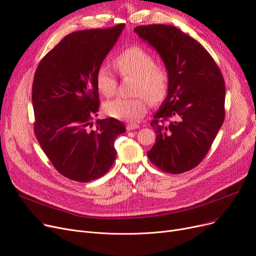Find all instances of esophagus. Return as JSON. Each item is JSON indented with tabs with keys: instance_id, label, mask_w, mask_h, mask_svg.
Instances as JSON below:
<instances>
[{
	"instance_id": "1",
	"label": "esophagus",
	"mask_w": 256,
	"mask_h": 256,
	"mask_svg": "<svg viewBox=\"0 0 256 256\" xmlns=\"http://www.w3.org/2000/svg\"><path fill=\"white\" fill-rule=\"evenodd\" d=\"M140 126H138V124H128L126 126V130H137V128H139Z\"/></svg>"
}]
</instances>
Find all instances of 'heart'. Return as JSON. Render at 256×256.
I'll return each mask as SVG.
<instances>
[{
    "instance_id": "heart-1",
    "label": "heart",
    "mask_w": 256,
    "mask_h": 256,
    "mask_svg": "<svg viewBox=\"0 0 256 256\" xmlns=\"http://www.w3.org/2000/svg\"><path fill=\"white\" fill-rule=\"evenodd\" d=\"M114 64L122 76L137 78L134 98H115L104 104V111L111 117L137 122L148 109V100L160 102L166 96L169 86L168 72L163 65L154 64L150 52L140 46L126 48L116 57ZM98 91L102 96H113L117 89V78L106 65L98 67L96 76ZM149 100H147L146 98Z\"/></svg>"
}]
</instances>
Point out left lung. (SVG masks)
Returning a JSON list of instances; mask_svg holds the SVG:
<instances>
[{
	"mask_svg": "<svg viewBox=\"0 0 256 256\" xmlns=\"http://www.w3.org/2000/svg\"><path fill=\"white\" fill-rule=\"evenodd\" d=\"M135 33L162 58L169 76L167 96L152 128L147 152L164 172L180 174L204 160L225 118V83L218 65L198 42L168 24L139 26Z\"/></svg>",
	"mask_w": 256,
	"mask_h": 256,
	"instance_id": "8db88e82",
	"label": "left lung"
}]
</instances>
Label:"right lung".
I'll list each match as a JSON object with an SVG mask.
<instances>
[{"mask_svg":"<svg viewBox=\"0 0 256 256\" xmlns=\"http://www.w3.org/2000/svg\"><path fill=\"white\" fill-rule=\"evenodd\" d=\"M124 28L76 31L65 36L38 64L32 87L34 132L63 176L88 182L112 167L114 141L126 132L115 118L98 119L96 76Z\"/></svg>","mask_w":256,"mask_h":256,"instance_id":"add662e5","label":"right lung"}]
</instances>
